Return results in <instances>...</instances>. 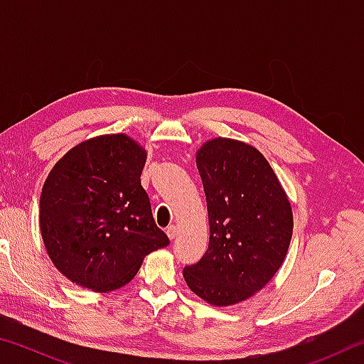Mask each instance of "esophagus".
<instances>
[{
    "instance_id": "34e87169",
    "label": "esophagus",
    "mask_w": 364,
    "mask_h": 364,
    "mask_svg": "<svg viewBox=\"0 0 364 364\" xmlns=\"http://www.w3.org/2000/svg\"><path fill=\"white\" fill-rule=\"evenodd\" d=\"M176 234H178L176 226H175V225H170V226L167 228V236L171 239V241H173V239L176 237Z\"/></svg>"
}]
</instances>
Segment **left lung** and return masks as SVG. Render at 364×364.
Listing matches in <instances>:
<instances>
[{
  "instance_id": "obj_1",
  "label": "left lung",
  "mask_w": 364,
  "mask_h": 364,
  "mask_svg": "<svg viewBox=\"0 0 364 364\" xmlns=\"http://www.w3.org/2000/svg\"><path fill=\"white\" fill-rule=\"evenodd\" d=\"M210 241L205 255L183 269L188 287L217 306L260 291L284 262L292 237V208L260 151L215 138L197 151Z\"/></svg>"
}]
</instances>
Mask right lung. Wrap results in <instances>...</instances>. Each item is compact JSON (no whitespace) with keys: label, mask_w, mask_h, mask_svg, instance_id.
Returning a JSON list of instances; mask_svg holds the SVG:
<instances>
[{"label":"right lung","mask_w":364,"mask_h":364,"mask_svg":"<svg viewBox=\"0 0 364 364\" xmlns=\"http://www.w3.org/2000/svg\"><path fill=\"white\" fill-rule=\"evenodd\" d=\"M146 151L127 134L83 141L54 165L40 197V230L51 262L72 282L115 291L144 257L170 244L141 186Z\"/></svg>","instance_id":"right-lung-1"}]
</instances>
